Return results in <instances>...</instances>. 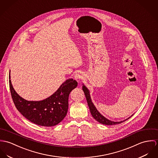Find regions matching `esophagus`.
Instances as JSON below:
<instances>
[{"instance_id": "34e87169", "label": "esophagus", "mask_w": 158, "mask_h": 158, "mask_svg": "<svg viewBox=\"0 0 158 158\" xmlns=\"http://www.w3.org/2000/svg\"><path fill=\"white\" fill-rule=\"evenodd\" d=\"M82 77H83L82 74V73H81V72H77V73H76L75 74V75H74V78H75V79H76L77 81H79L81 79H82Z\"/></svg>"}]
</instances>
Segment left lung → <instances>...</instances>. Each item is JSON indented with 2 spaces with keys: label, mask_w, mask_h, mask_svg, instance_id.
<instances>
[{
  "label": "left lung",
  "mask_w": 158,
  "mask_h": 158,
  "mask_svg": "<svg viewBox=\"0 0 158 158\" xmlns=\"http://www.w3.org/2000/svg\"><path fill=\"white\" fill-rule=\"evenodd\" d=\"M82 89H83V91L84 92V94L85 95V98H86V99H87V101L88 105V106H89L91 114L92 116L94 118V119H96L98 122H99V123H102V124H104V125H116V124H119V123H123L125 121H127L131 116H133L132 115L130 118H127V119H125V120H124L123 121H120V122H114V121H111L106 119V118H105L104 116H102L98 111V110L96 109V108L95 107V106L94 105L93 103L92 102L91 99V97H90V94H89V91L88 89L84 85H83Z\"/></svg>",
  "instance_id": "8db88e82"
}]
</instances>
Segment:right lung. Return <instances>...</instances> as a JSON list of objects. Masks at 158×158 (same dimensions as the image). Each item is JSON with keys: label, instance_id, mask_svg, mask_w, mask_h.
<instances>
[{"label": "right lung", "instance_id": "add662e5", "mask_svg": "<svg viewBox=\"0 0 158 158\" xmlns=\"http://www.w3.org/2000/svg\"><path fill=\"white\" fill-rule=\"evenodd\" d=\"M9 82L11 97L18 111L31 123L44 127L54 126L64 119L68 111L69 94L77 86L75 80L69 79L48 98L40 101H28L16 92L11 84L10 74Z\"/></svg>", "mask_w": 158, "mask_h": 158}]
</instances>
